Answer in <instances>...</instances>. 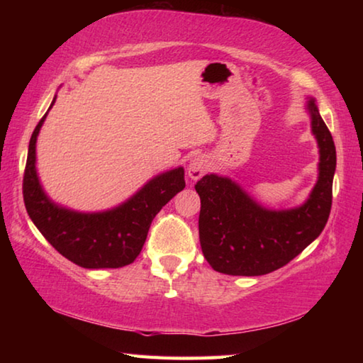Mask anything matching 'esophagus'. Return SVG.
<instances>
[{"label": "esophagus", "instance_id": "1", "mask_svg": "<svg viewBox=\"0 0 363 363\" xmlns=\"http://www.w3.org/2000/svg\"><path fill=\"white\" fill-rule=\"evenodd\" d=\"M208 171V162L203 158V157H195L192 162L189 163V177L190 179H200L201 176H205V173Z\"/></svg>", "mask_w": 363, "mask_h": 363}]
</instances>
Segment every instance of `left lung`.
Masks as SVG:
<instances>
[{
    "instance_id": "1",
    "label": "left lung",
    "mask_w": 363,
    "mask_h": 363,
    "mask_svg": "<svg viewBox=\"0 0 363 363\" xmlns=\"http://www.w3.org/2000/svg\"><path fill=\"white\" fill-rule=\"evenodd\" d=\"M309 112L320 149V173L303 206L266 210L237 184L216 174H206L195 184L201 201V251L218 272L250 277L274 272L294 259L323 230L333 200L336 149L314 101H309Z\"/></svg>"
}]
</instances>
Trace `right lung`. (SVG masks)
I'll return each instance as SVG.
<instances>
[{"instance_id":"add662e5","label":"right lung","mask_w":363,"mask_h":363,"mask_svg":"<svg viewBox=\"0 0 363 363\" xmlns=\"http://www.w3.org/2000/svg\"><path fill=\"white\" fill-rule=\"evenodd\" d=\"M45 118L46 115L36 125L30 139L23 171L22 190L28 216L43 237L77 266L86 269L128 266L143 250L153 218L186 187L184 169L177 168L157 176L133 199L112 211L83 214L59 208L43 192L35 169L36 136Z\"/></svg>"}]
</instances>
